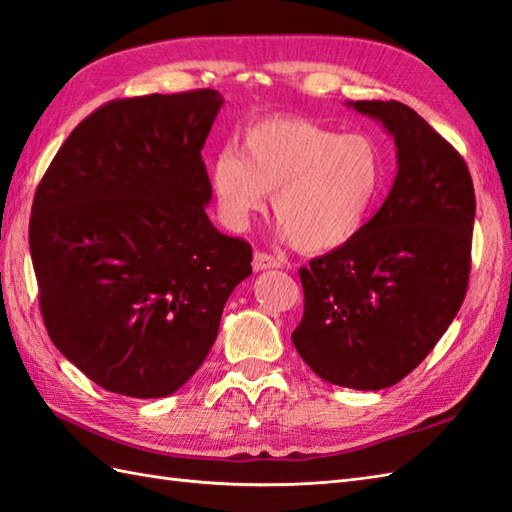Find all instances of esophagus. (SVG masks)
Instances as JSON below:
<instances>
[{
	"instance_id": "esophagus-1",
	"label": "esophagus",
	"mask_w": 512,
	"mask_h": 512,
	"mask_svg": "<svg viewBox=\"0 0 512 512\" xmlns=\"http://www.w3.org/2000/svg\"><path fill=\"white\" fill-rule=\"evenodd\" d=\"M281 266H284V259L268 255L264 250H257L253 255V270H268V268H281Z\"/></svg>"
}]
</instances>
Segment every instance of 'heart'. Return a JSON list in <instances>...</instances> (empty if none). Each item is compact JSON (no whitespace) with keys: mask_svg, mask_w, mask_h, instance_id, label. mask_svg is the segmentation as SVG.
<instances>
[{"mask_svg":"<svg viewBox=\"0 0 512 512\" xmlns=\"http://www.w3.org/2000/svg\"><path fill=\"white\" fill-rule=\"evenodd\" d=\"M385 156L369 136L339 134L306 118H268L248 127L239 154L211 167L217 211L244 228L266 206L303 253L345 246L363 231L383 193Z\"/></svg>","mask_w":512,"mask_h":512,"instance_id":"heart-1","label":"heart"}]
</instances>
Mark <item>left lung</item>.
I'll return each mask as SVG.
<instances>
[{"label":"left lung","mask_w":512,"mask_h":512,"mask_svg":"<svg viewBox=\"0 0 512 512\" xmlns=\"http://www.w3.org/2000/svg\"><path fill=\"white\" fill-rule=\"evenodd\" d=\"M394 136L398 173L352 242L299 270V356L332 385H396L436 347L469 288L475 191L464 158L398 101H356Z\"/></svg>","instance_id":"obj_1"}]
</instances>
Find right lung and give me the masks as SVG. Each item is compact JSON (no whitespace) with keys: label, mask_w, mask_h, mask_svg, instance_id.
<instances>
[{"label":"right lung","mask_w":512,"mask_h":512,"mask_svg":"<svg viewBox=\"0 0 512 512\" xmlns=\"http://www.w3.org/2000/svg\"><path fill=\"white\" fill-rule=\"evenodd\" d=\"M215 90L101 105L52 158L32 200L30 257L57 350L114 394L162 398L198 372L253 248L204 206Z\"/></svg>","instance_id":"add662e5"}]
</instances>
